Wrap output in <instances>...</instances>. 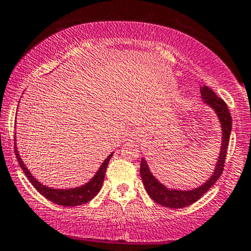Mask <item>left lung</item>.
Masks as SVG:
<instances>
[{"label": "left lung", "mask_w": 251, "mask_h": 251, "mask_svg": "<svg viewBox=\"0 0 251 251\" xmlns=\"http://www.w3.org/2000/svg\"><path fill=\"white\" fill-rule=\"evenodd\" d=\"M201 95L202 99L208 106L212 107L214 112L217 114L218 120L221 123L222 127V146L221 152H219V157H218L215 168L213 171L208 181H205L202 186L197 187V188L189 189V191H181V189H170L161 183L156 177L150 171L149 165L146 160L142 157L141 165H140V173H141V178L144 182V186L149 196L152 200L158 204L163 207L172 208V209H178V208H184L187 205L193 204L198 200H201L210 188L214 186L218 178L224 171V162L226 157V150H228L229 139H230L231 132V116L229 112L228 106L226 102L215 95L214 91L209 89L208 86H201Z\"/></svg>", "instance_id": "left-lung-1"}]
</instances>
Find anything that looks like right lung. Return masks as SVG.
<instances>
[{"label":"right lung","instance_id":"1","mask_svg":"<svg viewBox=\"0 0 251 251\" xmlns=\"http://www.w3.org/2000/svg\"><path fill=\"white\" fill-rule=\"evenodd\" d=\"M16 141V137H15ZM16 156H17L18 163H20L21 168L23 170L25 175L27 176V178L29 179V182L33 184L34 188L47 198L50 202L55 203V204L64 205V207H74V205H80L84 204V203H88L89 201H91L94 197L99 193V191L101 189L102 182H104L105 178V172H106V167L109 165V161L111 158L112 153H110L105 161L102 162V165L100 166L98 172L94 175L93 178L88 182V183L83 184L80 187H75V188H68V189H59V188H50L48 186H44L41 182L37 181L34 178L32 173L28 171V168L25 167V165L23 163L22 158H21L20 153H18V150L16 147L15 150Z\"/></svg>","mask_w":251,"mask_h":251}]
</instances>
